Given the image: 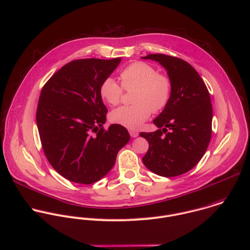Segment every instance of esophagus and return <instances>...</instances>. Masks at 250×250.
Instances as JSON below:
<instances>
[{"mask_svg":"<svg viewBox=\"0 0 250 250\" xmlns=\"http://www.w3.org/2000/svg\"><path fill=\"white\" fill-rule=\"evenodd\" d=\"M129 134H130V136L132 138H136V137L139 136V133L137 131H135V130H129Z\"/></svg>","mask_w":250,"mask_h":250,"instance_id":"34e87169","label":"esophagus"}]
</instances>
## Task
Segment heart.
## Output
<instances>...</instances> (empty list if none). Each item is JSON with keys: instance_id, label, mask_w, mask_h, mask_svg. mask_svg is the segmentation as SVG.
<instances>
[{"instance_id": "obj_1", "label": "heart", "mask_w": 250, "mask_h": 250, "mask_svg": "<svg viewBox=\"0 0 250 250\" xmlns=\"http://www.w3.org/2000/svg\"><path fill=\"white\" fill-rule=\"evenodd\" d=\"M121 85L112 77H106L100 86L102 100L109 105H117L127 92L135 90L132 105H125L112 110L109 119L112 123L131 130L139 129L152 112L163 110L172 96L171 79L158 73L152 65L136 62L120 72Z\"/></svg>"}]
</instances>
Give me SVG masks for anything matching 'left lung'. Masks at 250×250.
<instances>
[{"label":"left lung","mask_w":250,"mask_h":250,"mask_svg":"<svg viewBox=\"0 0 250 250\" xmlns=\"http://www.w3.org/2000/svg\"><path fill=\"white\" fill-rule=\"evenodd\" d=\"M143 59L158 62L172 82L170 102L153 120L159 129L140 133L149 145L143 162L159 176H179L193 168L208 147L212 133L209 92L197 71L184 60L162 54Z\"/></svg>","instance_id":"1"}]
</instances>
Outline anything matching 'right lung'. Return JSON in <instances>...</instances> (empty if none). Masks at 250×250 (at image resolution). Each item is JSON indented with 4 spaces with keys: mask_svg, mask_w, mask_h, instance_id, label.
Instances as JSON below:
<instances>
[{
    "mask_svg": "<svg viewBox=\"0 0 250 250\" xmlns=\"http://www.w3.org/2000/svg\"><path fill=\"white\" fill-rule=\"evenodd\" d=\"M120 62L121 58L72 61L42 88L36 112L42 147L53 168L71 182L90 185L101 180L130 140L125 127L103 126L107 108L100 86Z\"/></svg>",
    "mask_w": 250,
    "mask_h": 250,
    "instance_id": "right-lung-1",
    "label": "right lung"
}]
</instances>
